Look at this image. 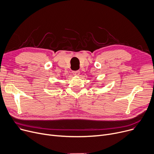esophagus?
I'll use <instances>...</instances> for the list:
<instances>
[{"label": "esophagus", "instance_id": "esophagus-1", "mask_svg": "<svg viewBox=\"0 0 154 154\" xmlns=\"http://www.w3.org/2000/svg\"><path fill=\"white\" fill-rule=\"evenodd\" d=\"M73 74L74 75V76H78L80 74V71L79 70L78 71H73Z\"/></svg>", "mask_w": 154, "mask_h": 154}]
</instances>
